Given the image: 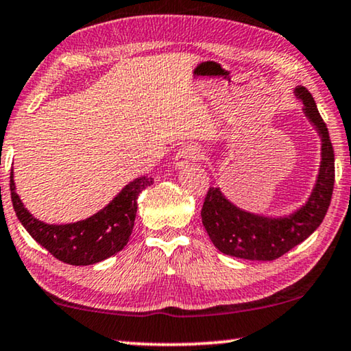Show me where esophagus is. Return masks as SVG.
<instances>
[{
	"label": "esophagus",
	"instance_id": "34e87169",
	"mask_svg": "<svg viewBox=\"0 0 351 351\" xmlns=\"http://www.w3.org/2000/svg\"><path fill=\"white\" fill-rule=\"evenodd\" d=\"M200 149L195 145H187L184 148H181L175 156V167L176 169H182L189 162H195L200 159Z\"/></svg>",
	"mask_w": 351,
	"mask_h": 351
}]
</instances>
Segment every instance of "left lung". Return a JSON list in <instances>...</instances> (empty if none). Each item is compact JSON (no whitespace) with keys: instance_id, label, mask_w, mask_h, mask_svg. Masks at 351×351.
Here are the masks:
<instances>
[{"instance_id":"left-lung-1","label":"left lung","mask_w":351,"mask_h":351,"mask_svg":"<svg viewBox=\"0 0 351 351\" xmlns=\"http://www.w3.org/2000/svg\"><path fill=\"white\" fill-rule=\"evenodd\" d=\"M293 93L322 140L320 169L311 195L293 213L276 217L245 211L230 202L221 187H209L202 222L222 254L244 260H276L309 238L325 219L334 189V149L312 94L304 86H296Z\"/></svg>"}]
</instances>
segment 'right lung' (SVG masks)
Returning <instances> with one entry per match:
<instances>
[{"mask_svg":"<svg viewBox=\"0 0 351 351\" xmlns=\"http://www.w3.org/2000/svg\"><path fill=\"white\" fill-rule=\"evenodd\" d=\"M151 184L153 178H135L106 208L72 223H45L36 219L15 191L14 171H10V198L19 221L36 243L64 263L86 266L123 250L134 228L138 193Z\"/></svg>","mask_w":351,"mask_h":351,"instance_id":"right-lung-1","label":"right lung"}]
</instances>
